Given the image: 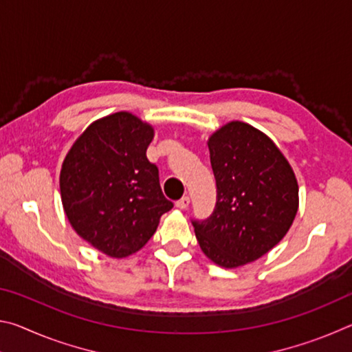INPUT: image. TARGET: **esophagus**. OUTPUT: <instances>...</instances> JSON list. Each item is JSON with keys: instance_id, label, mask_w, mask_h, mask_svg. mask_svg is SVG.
Instances as JSON below:
<instances>
[{"instance_id": "obj_1", "label": "esophagus", "mask_w": 352, "mask_h": 352, "mask_svg": "<svg viewBox=\"0 0 352 352\" xmlns=\"http://www.w3.org/2000/svg\"><path fill=\"white\" fill-rule=\"evenodd\" d=\"M189 197L188 195H183V197L180 200H177V206L180 208V210H186V208L189 206Z\"/></svg>"}]
</instances>
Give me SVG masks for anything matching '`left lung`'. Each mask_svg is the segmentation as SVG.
I'll return each instance as SVG.
<instances>
[{
    "label": "left lung",
    "instance_id": "left-lung-1",
    "mask_svg": "<svg viewBox=\"0 0 352 352\" xmlns=\"http://www.w3.org/2000/svg\"><path fill=\"white\" fill-rule=\"evenodd\" d=\"M216 206L192 219L208 258L233 269L256 261L287 233L298 211V183L270 138L245 122H230L210 141Z\"/></svg>",
    "mask_w": 352,
    "mask_h": 352
}]
</instances>
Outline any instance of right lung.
<instances>
[{
  "label": "right lung",
  "instance_id": "add662e5",
  "mask_svg": "<svg viewBox=\"0 0 352 352\" xmlns=\"http://www.w3.org/2000/svg\"><path fill=\"white\" fill-rule=\"evenodd\" d=\"M153 129L126 111L91 124L71 147L60 172L62 204L82 239L126 258L151 239L174 204L164 197L146 151Z\"/></svg>",
  "mask_w": 352,
  "mask_h": 352
}]
</instances>
